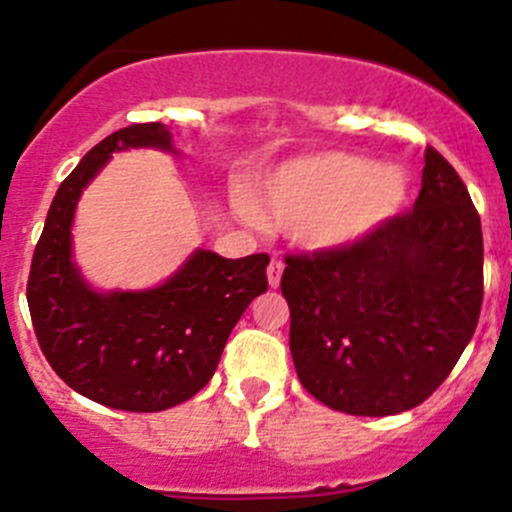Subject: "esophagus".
Instances as JSON below:
<instances>
[{"instance_id":"34e87169","label":"esophagus","mask_w":512,"mask_h":512,"mask_svg":"<svg viewBox=\"0 0 512 512\" xmlns=\"http://www.w3.org/2000/svg\"><path fill=\"white\" fill-rule=\"evenodd\" d=\"M282 270H285V265H282L280 257H272L270 265H267V280H270V287H280Z\"/></svg>"}]
</instances>
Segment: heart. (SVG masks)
I'll return each instance as SVG.
<instances>
[{
	"label": "heart",
	"instance_id": "b5f03b06",
	"mask_svg": "<svg viewBox=\"0 0 512 512\" xmlns=\"http://www.w3.org/2000/svg\"><path fill=\"white\" fill-rule=\"evenodd\" d=\"M406 198V175L349 153H309L272 170L255 198L265 223L294 230L302 245L339 250L364 240Z\"/></svg>",
	"mask_w": 512,
	"mask_h": 512
}]
</instances>
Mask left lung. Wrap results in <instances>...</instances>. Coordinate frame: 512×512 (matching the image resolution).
<instances>
[{
    "mask_svg": "<svg viewBox=\"0 0 512 512\" xmlns=\"http://www.w3.org/2000/svg\"><path fill=\"white\" fill-rule=\"evenodd\" d=\"M414 208L339 250L287 255L282 294L304 389L334 411L416 409L471 342L483 304V232L453 165L426 148Z\"/></svg>",
    "mask_w": 512,
    "mask_h": 512,
    "instance_id": "left-lung-1",
    "label": "left lung"
}]
</instances>
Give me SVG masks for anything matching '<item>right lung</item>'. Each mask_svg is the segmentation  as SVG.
Returning a JSON list of instances; mask_svg holds the SVG:
<instances>
[{
	"instance_id": "add662e5",
	"label": "right lung",
	"mask_w": 512,
	"mask_h": 512,
	"mask_svg": "<svg viewBox=\"0 0 512 512\" xmlns=\"http://www.w3.org/2000/svg\"><path fill=\"white\" fill-rule=\"evenodd\" d=\"M173 151L163 123H133L96 143L59 185L32 257L27 302L51 369L74 391L118 411L153 414L198 394L218 369L247 304L267 292L265 252L225 260L198 250L146 292H94L71 260L76 203L113 151Z\"/></svg>"
}]
</instances>
